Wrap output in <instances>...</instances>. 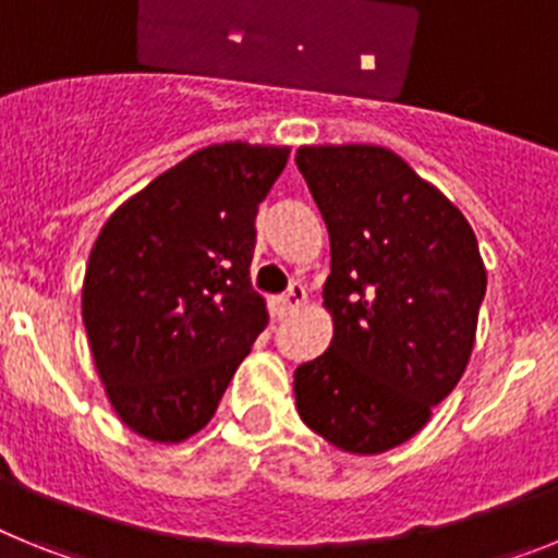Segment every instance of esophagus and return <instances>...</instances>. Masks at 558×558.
<instances>
[{
    "instance_id": "obj_1",
    "label": "esophagus",
    "mask_w": 558,
    "mask_h": 558,
    "mask_svg": "<svg viewBox=\"0 0 558 558\" xmlns=\"http://www.w3.org/2000/svg\"><path fill=\"white\" fill-rule=\"evenodd\" d=\"M304 302H307V288H304L302 282H293V284H290V288H288V293L282 295V307L290 310V313H293V310L302 307Z\"/></svg>"
}]
</instances>
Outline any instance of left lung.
<instances>
[{"mask_svg":"<svg viewBox=\"0 0 558 558\" xmlns=\"http://www.w3.org/2000/svg\"><path fill=\"white\" fill-rule=\"evenodd\" d=\"M329 231L332 343L293 374L304 425L338 450L405 445L458 386L486 268L456 204L377 145L295 150Z\"/></svg>","mask_w":558,"mask_h":558,"instance_id":"obj_1","label":"left lung"}]
</instances>
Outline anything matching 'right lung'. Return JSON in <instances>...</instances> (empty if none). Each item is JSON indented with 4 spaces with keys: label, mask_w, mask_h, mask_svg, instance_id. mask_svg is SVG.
<instances>
[{
    "label": "right lung",
    "mask_w": 558,
    "mask_h": 558,
    "mask_svg": "<svg viewBox=\"0 0 558 558\" xmlns=\"http://www.w3.org/2000/svg\"><path fill=\"white\" fill-rule=\"evenodd\" d=\"M288 156L248 142L192 153L113 211L88 254V347L111 408L147 441L206 427L268 327L254 220Z\"/></svg>",
    "instance_id": "obj_1"
}]
</instances>
